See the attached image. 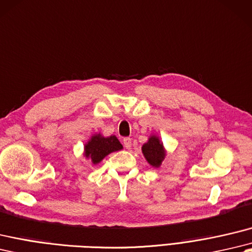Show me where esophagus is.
<instances>
[{
	"mask_svg": "<svg viewBox=\"0 0 252 252\" xmlns=\"http://www.w3.org/2000/svg\"><path fill=\"white\" fill-rule=\"evenodd\" d=\"M124 146L126 149H131L132 147V140L130 137H125L124 138Z\"/></svg>",
	"mask_w": 252,
	"mask_h": 252,
	"instance_id": "34e87169",
	"label": "esophagus"
}]
</instances>
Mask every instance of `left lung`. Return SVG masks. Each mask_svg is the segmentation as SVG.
I'll use <instances>...</instances> for the list:
<instances>
[{
  "instance_id": "1",
  "label": "left lung",
  "mask_w": 252,
  "mask_h": 252,
  "mask_svg": "<svg viewBox=\"0 0 252 252\" xmlns=\"http://www.w3.org/2000/svg\"><path fill=\"white\" fill-rule=\"evenodd\" d=\"M143 154L150 165L159 167L162 160L164 159V149L160 140L156 136H151L149 140L143 146Z\"/></svg>"
}]
</instances>
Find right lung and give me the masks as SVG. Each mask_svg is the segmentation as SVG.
I'll return each mask as SVG.
<instances>
[{
    "label": "right lung",
    "mask_w": 252,
    "mask_h": 252,
    "mask_svg": "<svg viewBox=\"0 0 252 252\" xmlns=\"http://www.w3.org/2000/svg\"><path fill=\"white\" fill-rule=\"evenodd\" d=\"M122 149V145L115 135L103 137L98 135L93 136L85 146V156L90 158L93 164H97L105 157L114 151Z\"/></svg>",
    "instance_id": "obj_1"
}]
</instances>
